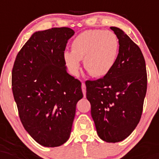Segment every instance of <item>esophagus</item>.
<instances>
[{
  "mask_svg": "<svg viewBox=\"0 0 159 159\" xmlns=\"http://www.w3.org/2000/svg\"><path fill=\"white\" fill-rule=\"evenodd\" d=\"M81 90H82V92H83V94H84V97H85V95H86V86H85V84H84V82H82V84H81Z\"/></svg>",
  "mask_w": 159,
  "mask_h": 159,
  "instance_id": "obj_1",
  "label": "esophagus"
}]
</instances>
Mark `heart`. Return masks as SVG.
I'll use <instances>...</instances> for the list:
<instances>
[{
  "mask_svg": "<svg viewBox=\"0 0 159 159\" xmlns=\"http://www.w3.org/2000/svg\"><path fill=\"white\" fill-rule=\"evenodd\" d=\"M119 43L115 34L109 30H89L79 34L71 43V51L64 53V60L73 74L84 68L91 76L102 78L111 70L118 57Z\"/></svg>",
  "mask_w": 159,
  "mask_h": 159,
  "instance_id": "obj_1",
  "label": "heart"
}]
</instances>
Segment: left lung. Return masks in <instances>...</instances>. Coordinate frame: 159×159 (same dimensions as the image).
<instances>
[{
	"instance_id": "left-lung-1",
	"label": "left lung",
	"mask_w": 159,
	"mask_h": 159,
	"mask_svg": "<svg viewBox=\"0 0 159 159\" xmlns=\"http://www.w3.org/2000/svg\"><path fill=\"white\" fill-rule=\"evenodd\" d=\"M119 51L113 68L103 78L86 81V97L98 134L107 142L124 140L142 117L147 91V72L139 46L115 27Z\"/></svg>"
}]
</instances>
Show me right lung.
<instances>
[{
    "instance_id": "add662e5",
    "label": "right lung",
    "mask_w": 159,
    "mask_h": 159,
    "mask_svg": "<svg viewBox=\"0 0 159 159\" xmlns=\"http://www.w3.org/2000/svg\"><path fill=\"white\" fill-rule=\"evenodd\" d=\"M75 34L69 28L35 32L17 54L12 69L13 95L19 118L40 145L57 147L68 141L81 83L68 73L64 53Z\"/></svg>"
}]
</instances>
